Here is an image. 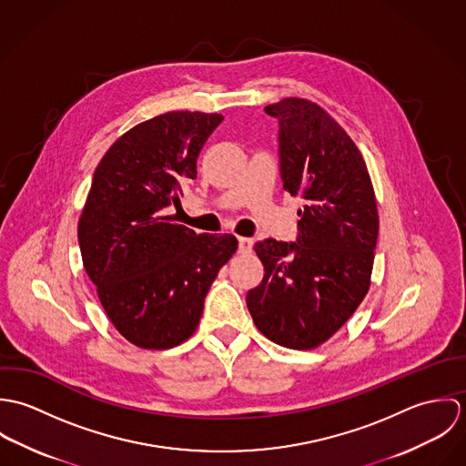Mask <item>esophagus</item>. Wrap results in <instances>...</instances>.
<instances>
[{"mask_svg":"<svg viewBox=\"0 0 466 466\" xmlns=\"http://www.w3.org/2000/svg\"><path fill=\"white\" fill-rule=\"evenodd\" d=\"M251 251H253V240L246 238V237H240L238 238V253L240 255H249Z\"/></svg>","mask_w":466,"mask_h":466,"instance_id":"esophagus-1","label":"esophagus"}]
</instances>
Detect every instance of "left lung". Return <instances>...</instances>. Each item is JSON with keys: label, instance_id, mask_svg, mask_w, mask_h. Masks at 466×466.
I'll return each mask as SVG.
<instances>
[{"label": "left lung", "instance_id": "1", "mask_svg": "<svg viewBox=\"0 0 466 466\" xmlns=\"http://www.w3.org/2000/svg\"><path fill=\"white\" fill-rule=\"evenodd\" d=\"M279 122L283 188L305 199L298 242L255 244L264 279L248 309L268 340L312 350L357 310L371 285L379 211L366 161L316 102L289 96L266 107Z\"/></svg>", "mask_w": 466, "mask_h": 466}]
</instances>
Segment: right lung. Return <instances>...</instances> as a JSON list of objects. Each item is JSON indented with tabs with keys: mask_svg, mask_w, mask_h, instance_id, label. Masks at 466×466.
I'll return each instance as SVG.
<instances>
[{
	"mask_svg": "<svg viewBox=\"0 0 466 466\" xmlns=\"http://www.w3.org/2000/svg\"><path fill=\"white\" fill-rule=\"evenodd\" d=\"M222 120L199 111L154 116L122 134L93 174L78 218L82 264L107 318L137 348L192 337L213 279L238 248L233 235H198L167 215Z\"/></svg>",
	"mask_w": 466,
	"mask_h": 466,
	"instance_id": "1",
	"label": "right lung"
}]
</instances>
